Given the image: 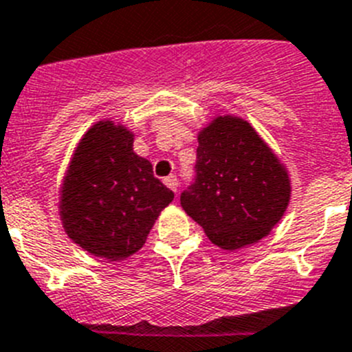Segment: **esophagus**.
Segmentation results:
<instances>
[{
    "label": "esophagus",
    "mask_w": 352,
    "mask_h": 352,
    "mask_svg": "<svg viewBox=\"0 0 352 352\" xmlns=\"http://www.w3.org/2000/svg\"><path fill=\"white\" fill-rule=\"evenodd\" d=\"M164 183H166L173 192H178V178H176L174 174H169L167 178H164Z\"/></svg>",
    "instance_id": "obj_1"
}]
</instances>
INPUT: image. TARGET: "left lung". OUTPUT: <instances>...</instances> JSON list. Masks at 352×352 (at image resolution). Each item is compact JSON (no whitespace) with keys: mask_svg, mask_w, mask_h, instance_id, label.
I'll use <instances>...</instances> for the list:
<instances>
[{"mask_svg":"<svg viewBox=\"0 0 352 352\" xmlns=\"http://www.w3.org/2000/svg\"><path fill=\"white\" fill-rule=\"evenodd\" d=\"M289 192L288 173L253 127L220 117L199 134L192 183L179 201L216 246L239 250L281 220Z\"/></svg>","mask_w":352,"mask_h":352,"instance_id":"obj_1","label":"left lung"}]
</instances>
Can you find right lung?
<instances>
[{
	"mask_svg": "<svg viewBox=\"0 0 352 352\" xmlns=\"http://www.w3.org/2000/svg\"><path fill=\"white\" fill-rule=\"evenodd\" d=\"M173 199V190L153 176L151 164L132 151L131 132L99 122L73 155L60 216L76 244L115 262L143 246Z\"/></svg>",
	"mask_w": 352,
	"mask_h": 352,
	"instance_id": "obj_1",
	"label": "right lung"
}]
</instances>
